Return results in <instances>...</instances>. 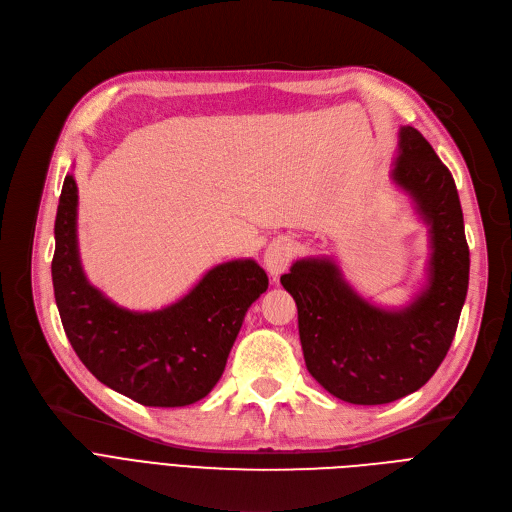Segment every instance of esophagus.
<instances>
[{"mask_svg": "<svg viewBox=\"0 0 512 512\" xmlns=\"http://www.w3.org/2000/svg\"><path fill=\"white\" fill-rule=\"evenodd\" d=\"M292 259V242L290 238L282 236L270 242V247L265 249L263 253V263H265V270L270 272V276L276 280L282 272H286V267L290 265Z\"/></svg>", "mask_w": 512, "mask_h": 512, "instance_id": "esophagus-1", "label": "esophagus"}]
</instances>
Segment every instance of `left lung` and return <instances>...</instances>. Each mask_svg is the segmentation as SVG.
Segmentation results:
<instances>
[{"mask_svg":"<svg viewBox=\"0 0 512 512\" xmlns=\"http://www.w3.org/2000/svg\"><path fill=\"white\" fill-rule=\"evenodd\" d=\"M392 180L413 199L432 247L427 284L407 307L371 305L330 257L294 261L280 278L299 309L309 373L353 405H386L432 378L452 344L469 286V247L454 178L413 126L398 132Z\"/></svg>","mask_w":512,"mask_h":512,"instance_id":"8db88e82","label":"left lung"}]
</instances>
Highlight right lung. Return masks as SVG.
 Instances as JSON below:
<instances>
[{
    "label": "right lung",
    "mask_w": 512,
    "mask_h": 512,
    "mask_svg": "<svg viewBox=\"0 0 512 512\" xmlns=\"http://www.w3.org/2000/svg\"><path fill=\"white\" fill-rule=\"evenodd\" d=\"M78 188L64 178L51 278L64 332L95 378L145 407H186L222 378L249 307L267 290L253 259L211 267L184 297L159 311H128L89 284L78 257Z\"/></svg>",
    "instance_id": "right-lung-1"
}]
</instances>
